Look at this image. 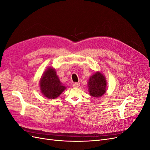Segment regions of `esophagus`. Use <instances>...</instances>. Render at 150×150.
Returning <instances> with one entry per match:
<instances>
[{
    "instance_id": "obj_1",
    "label": "esophagus",
    "mask_w": 150,
    "mask_h": 150,
    "mask_svg": "<svg viewBox=\"0 0 150 150\" xmlns=\"http://www.w3.org/2000/svg\"><path fill=\"white\" fill-rule=\"evenodd\" d=\"M79 86H80V83H74L73 84V86H74V88H78Z\"/></svg>"
}]
</instances>
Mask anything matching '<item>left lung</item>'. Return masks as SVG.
Instances as JSON below:
<instances>
[{
	"label": "left lung",
	"mask_w": 150,
	"mask_h": 150,
	"mask_svg": "<svg viewBox=\"0 0 150 150\" xmlns=\"http://www.w3.org/2000/svg\"><path fill=\"white\" fill-rule=\"evenodd\" d=\"M89 91L91 96L99 98L106 93V78L101 72H97L91 76L88 82Z\"/></svg>",
	"instance_id": "left-lung-1"
}]
</instances>
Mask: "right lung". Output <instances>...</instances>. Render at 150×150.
<instances>
[{"label":"right lung","instance_id":"right-lung-1","mask_svg":"<svg viewBox=\"0 0 150 150\" xmlns=\"http://www.w3.org/2000/svg\"><path fill=\"white\" fill-rule=\"evenodd\" d=\"M40 88L44 96L49 99H55L66 89L60 82L55 69L49 67L40 81Z\"/></svg>","mask_w":150,"mask_h":150}]
</instances>
